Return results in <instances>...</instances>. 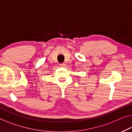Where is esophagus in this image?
Wrapping results in <instances>:
<instances>
[{
    "mask_svg": "<svg viewBox=\"0 0 132 132\" xmlns=\"http://www.w3.org/2000/svg\"><path fill=\"white\" fill-rule=\"evenodd\" d=\"M65 66H66V64L65 63L60 64V67H62V68H64V67H65Z\"/></svg>",
    "mask_w": 132,
    "mask_h": 132,
    "instance_id": "1",
    "label": "esophagus"
}]
</instances>
